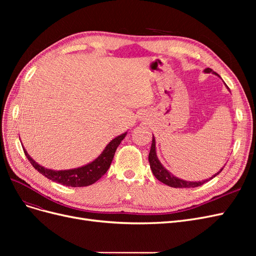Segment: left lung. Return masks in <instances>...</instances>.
Returning <instances> with one entry per match:
<instances>
[{
  "instance_id": "obj_1",
  "label": "left lung",
  "mask_w": 256,
  "mask_h": 256,
  "mask_svg": "<svg viewBox=\"0 0 256 256\" xmlns=\"http://www.w3.org/2000/svg\"><path fill=\"white\" fill-rule=\"evenodd\" d=\"M205 72H212V69H210V68H206ZM154 143H156V142H154V138H152V147H150L148 160H150V168L152 171V174L161 182H164V184L170 186V187H173V188H196V187H198V186H202L203 184H205L208 180H210L212 178V177L210 180H208L193 182H186V180H180V178L173 176L168 171H166V170L164 166H162V164H160V161L158 160L157 154H156V144H154ZM222 170H220L218 173L214 175V177L218 175L222 171Z\"/></svg>"
}]
</instances>
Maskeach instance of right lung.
Returning a JSON list of instances; mask_svg holds the SVG:
<instances>
[{"label":"right lung","mask_w":256,"mask_h":256,"mask_svg":"<svg viewBox=\"0 0 256 256\" xmlns=\"http://www.w3.org/2000/svg\"><path fill=\"white\" fill-rule=\"evenodd\" d=\"M126 134H122L115 138L114 140L106 145L102 154L90 164L78 168L66 170V171H53V170L46 168L30 158L24 148H23V150H24L26 156L30 162V164L44 177L60 184L68 186V187H86V186L96 182L99 178H102L106 173L111 166L116 148H118Z\"/></svg>","instance_id":"right-lung-1"}]
</instances>
